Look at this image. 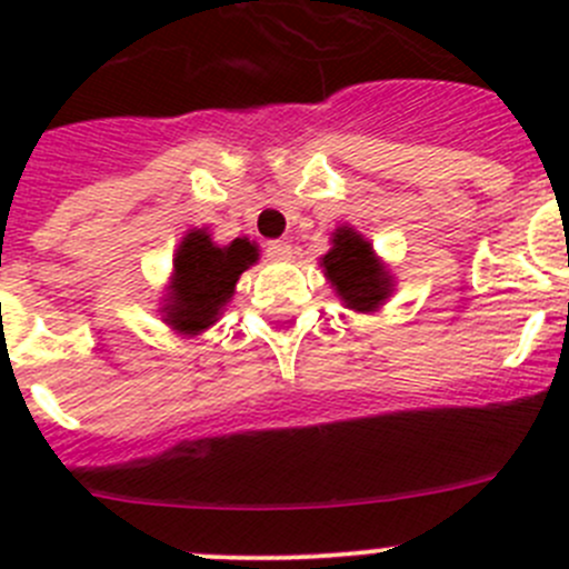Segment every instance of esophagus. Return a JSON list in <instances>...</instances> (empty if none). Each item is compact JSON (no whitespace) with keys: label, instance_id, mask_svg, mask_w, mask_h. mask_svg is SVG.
<instances>
[{"label":"esophagus","instance_id":"obj_1","mask_svg":"<svg viewBox=\"0 0 569 569\" xmlns=\"http://www.w3.org/2000/svg\"><path fill=\"white\" fill-rule=\"evenodd\" d=\"M267 256L272 258V261H286V258H291V244L289 242H269Z\"/></svg>","mask_w":569,"mask_h":569}]
</instances>
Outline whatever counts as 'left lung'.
I'll return each mask as SVG.
<instances>
[{"instance_id": "left-lung-1", "label": "left lung", "mask_w": 569, "mask_h": 569, "mask_svg": "<svg viewBox=\"0 0 569 569\" xmlns=\"http://www.w3.org/2000/svg\"><path fill=\"white\" fill-rule=\"evenodd\" d=\"M327 280L355 311H375L391 295V274L377 263L371 244L352 228H338L332 250L321 258Z\"/></svg>"}]
</instances>
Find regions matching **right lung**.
I'll return each mask as SVG.
<instances>
[{
  "instance_id": "1",
  "label": "right lung",
  "mask_w": 569,
  "mask_h": 569,
  "mask_svg": "<svg viewBox=\"0 0 569 569\" xmlns=\"http://www.w3.org/2000/svg\"><path fill=\"white\" fill-rule=\"evenodd\" d=\"M256 258V244L248 239H233L228 248H217L206 231L187 233L173 261V291L164 308L168 325L189 336L214 325L222 306L233 297L239 274Z\"/></svg>"
}]
</instances>
